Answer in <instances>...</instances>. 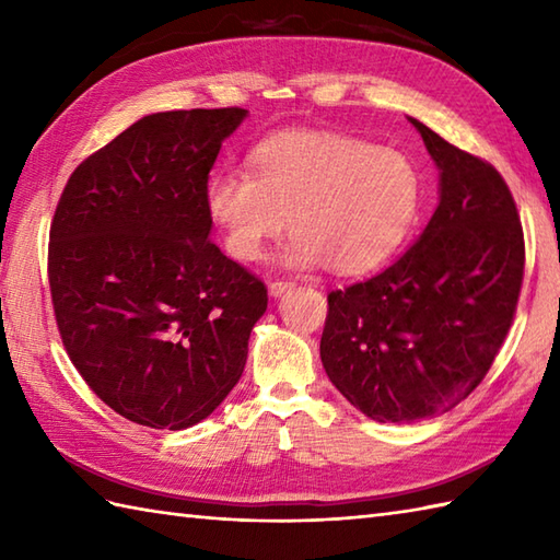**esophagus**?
Segmentation results:
<instances>
[{
    "label": "esophagus",
    "instance_id": "34e87169",
    "mask_svg": "<svg viewBox=\"0 0 560 560\" xmlns=\"http://www.w3.org/2000/svg\"><path fill=\"white\" fill-rule=\"evenodd\" d=\"M293 287H295L293 281H271V283H269V295H273V299H279V295L291 291Z\"/></svg>",
    "mask_w": 560,
    "mask_h": 560
}]
</instances>
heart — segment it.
Returning a JSON list of instances; mask_svg holds the SVG:
<instances>
[{"mask_svg": "<svg viewBox=\"0 0 560 560\" xmlns=\"http://www.w3.org/2000/svg\"><path fill=\"white\" fill-rule=\"evenodd\" d=\"M255 175L225 171L207 187V209L225 249L255 261L287 221L279 261L325 265L343 277L375 271L411 235L423 180L404 151L335 132L277 135L253 151Z\"/></svg>", "mask_w": 560, "mask_h": 560, "instance_id": "b5f03b06", "label": "heart"}]
</instances>
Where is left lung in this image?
Returning a JSON list of instances; mask_svg holds the SVG:
<instances>
[{"instance_id":"left-lung-1","label":"left lung","mask_w":560,"mask_h":560,"mask_svg":"<svg viewBox=\"0 0 560 560\" xmlns=\"http://www.w3.org/2000/svg\"><path fill=\"white\" fill-rule=\"evenodd\" d=\"M409 122L438 165V207L395 265L327 295L319 341L331 385L380 423L431 419L471 395L513 325L525 273L501 173Z\"/></svg>"}]
</instances>
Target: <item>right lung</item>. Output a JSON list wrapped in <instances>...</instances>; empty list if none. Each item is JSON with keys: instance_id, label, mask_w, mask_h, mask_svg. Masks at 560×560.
<instances>
[{"instance_id": "right-lung-1", "label": "right lung", "mask_w": 560, "mask_h": 560, "mask_svg": "<svg viewBox=\"0 0 560 560\" xmlns=\"http://www.w3.org/2000/svg\"><path fill=\"white\" fill-rule=\"evenodd\" d=\"M243 108L141 117L71 173L47 277L71 363L125 419L183 431L229 397L267 289L209 241V171Z\"/></svg>"}]
</instances>
